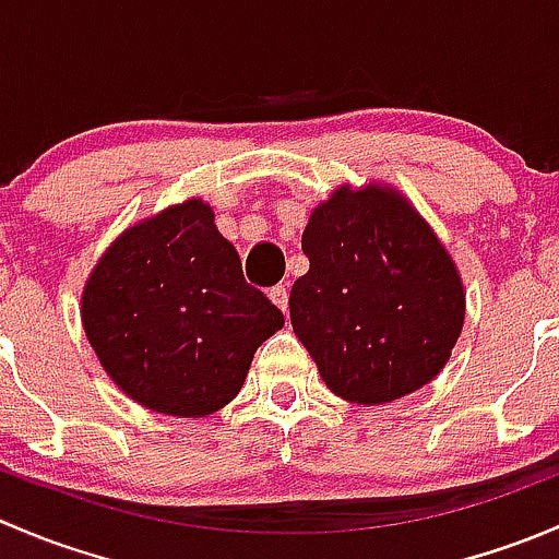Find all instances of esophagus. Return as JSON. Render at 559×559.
<instances>
[{
    "label": "esophagus",
    "instance_id": "esophagus-1",
    "mask_svg": "<svg viewBox=\"0 0 559 559\" xmlns=\"http://www.w3.org/2000/svg\"><path fill=\"white\" fill-rule=\"evenodd\" d=\"M270 300H273L284 313L289 311V289H286V286H273V289H270Z\"/></svg>",
    "mask_w": 559,
    "mask_h": 559
}]
</instances>
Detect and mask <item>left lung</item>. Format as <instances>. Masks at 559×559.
I'll use <instances>...</instances> for the list:
<instances>
[{"label":"left lung","instance_id":"obj_1","mask_svg":"<svg viewBox=\"0 0 559 559\" xmlns=\"http://www.w3.org/2000/svg\"><path fill=\"white\" fill-rule=\"evenodd\" d=\"M295 335L321 381L348 403L384 405L430 384L465 324V286L452 253L389 183H341L302 233Z\"/></svg>","mask_w":559,"mask_h":559}]
</instances>
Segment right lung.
<instances>
[{
	"label": "right lung",
	"mask_w": 559,
	"mask_h": 559,
	"mask_svg": "<svg viewBox=\"0 0 559 559\" xmlns=\"http://www.w3.org/2000/svg\"><path fill=\"white\" fill-rule=\"evenodd\" d=\"M81 321L110 381L156 414L200 419L238 397L284 313L246 284L235 246L200 197L123 229L81 295Z\"/></svg>",
	"instance_id": "obj_1"
}]
</instances>
